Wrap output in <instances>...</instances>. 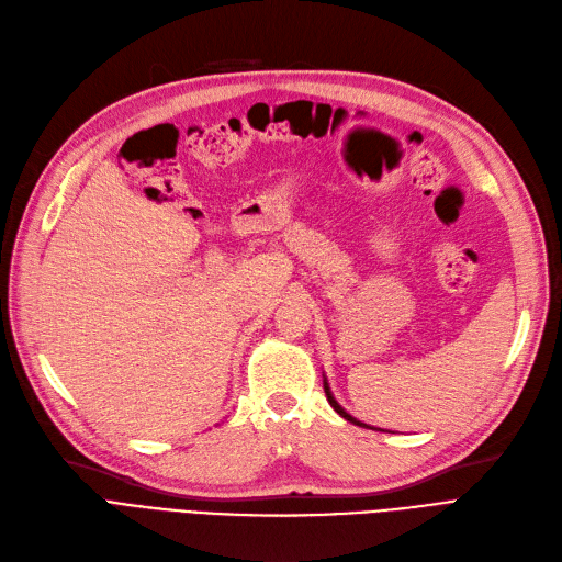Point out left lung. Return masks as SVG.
Listing matches in <instances>:
<instances>
[{"label": "left lung", "mask_w": 562, "mask_h": 562, "mask_svg": "<svg viewBox=\"0 0 562 562\" xmlns=\"http://www.w3.org/2000/svg\"><path fill=\"white\" fill-rule=\"evenodd\" d=\"M324 391H326V398H328V403H330V407H334V409H336V412H338V414H340V417H345V419H347V422H351V424H357V426H366V424H361V422H357V419H355V417H349V414H347V412H345V409H342V407H340V405H338V403H336V398H334V396H330V391H328V386H326V384H324Z\"/></svg>", "instance_id": "left-lung-1"}]
</instances>
